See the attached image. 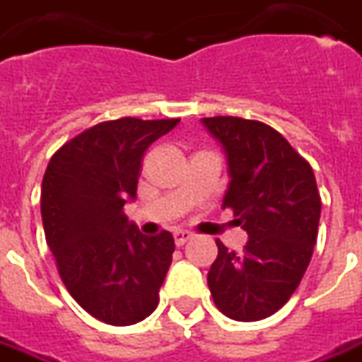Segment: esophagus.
I'll return each mask as SVG.
<instances>
[{
  "instance_id": "obj_1",
  "label": "esophagus",
  "mask_w": 362,
  "mask_h": 362,
  "mask_svg": "<svg viewBox=\"0 0 362 362\" xmlns=\"http://www.w3.org/2000/svg\"><path fill=\"white\" fill-rule=\"evenodd\" d=\"M192 233H188V230H176L174 233V243H176V246H184V244L188 243V240H192Z\"/></svg>"
}]
</instances>
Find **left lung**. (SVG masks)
<instances>
[{
    "label": "left lung",
    "mask_w": 362,
    "mask_h": 362,
    "mask_svg": "<svg viewBox=\"0 0 362 362\" xmlns=\"http://www.w3.org/2000/svg\"><path fill=\"white\" fill-rule=\"evenodd\" d=\"M221 143L228 166L223 207L246 230L244 252L217 240L207 273L213 300L225 316L256 322L287 303L310 264L320 223L312 166L272 126L256 119L202 118Z\"/></svg>",
    "instance_id": "left-lung-1"
}]
</instances>
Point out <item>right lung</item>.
Wrapping results in <instances>:
<instances>
[{"instance_id":"add662e5","label":"right lung","mask_w":362,"mask_h":362,"mask_svg":"<svg viewBox=\"0 0 362 362\" xmlns=\"http://www.w3.org/2000/svg\"><path fill=\"white\" fill-rule=\"evenodd\" d=\"M180 119L103 122L59 147L44 173L40 211L59 277L83 310L132 326L157 308L170 267L168 230L147 236L124 215L143 153Z\"/></svg>"}]
</instances>
